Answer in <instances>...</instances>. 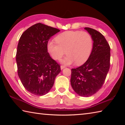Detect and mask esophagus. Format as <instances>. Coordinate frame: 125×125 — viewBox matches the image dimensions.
Masks as SVG:
<instances>
[{
	"label": "esophagus",
	"instance_id": "esophagus-1",
	"mask_svg": "<svg viewBox=\"0 0 125 125\" xmlns=\"http://www.w3.org/2000/svg\"><path fill=\"white\" fill-rule=\"evenodd\" d=\"M65 68V66H64V65H61V70L63 69H64Z\"/></svg>",
	"mask_w": 125,
	"mask_h": 125
}]
</instances>
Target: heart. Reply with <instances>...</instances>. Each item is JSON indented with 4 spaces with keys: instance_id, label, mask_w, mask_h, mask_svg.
Listing matches in <instances>:
<instances>
[{
    "instance_id": "obj_1",
    "label": "heart",
    "mask_w": 125,
    "mask_h": 125,
    "mask_svg": "<svg viewBox=\"0 0 125 125\" xmlns=\"http://www.w3.org/2000/svg\"><path fill=\"white\" fill-rule=\"evenodd\" d=\"M55 40L56 43L50 42L48 44V51L55 60H60L66 52L67 56L61 61L64 64L75 62L83 64L91 54L93 40L86 31H67L58 35Z\"/></svg>"
}]
</instances>
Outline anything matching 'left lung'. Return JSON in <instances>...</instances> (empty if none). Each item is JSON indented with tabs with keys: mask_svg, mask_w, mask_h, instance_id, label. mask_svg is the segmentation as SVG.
I'll return each instance as SVG.
<instances>
[{
	"mask_svg": "<svg viewBox=\"0 0 125 125\" xmlns=\"http://www.w3.org/2000/svg\"><path fill=\"white\" fill-rule=\"evenodd\" d=\"M91 35V54L84 64L71 69V85L81 97L91 96L99 91L104 83L110 65V47L102 34L89 27L84 28Z\"/></svg>",
	"mask_w": 125,
	"mask_h": 125,
	"instance_id": "left-lung-1",
	"label": "left lung"
}]
</instances>
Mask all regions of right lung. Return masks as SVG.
Here are the masks:
<instances>
[{
  "instance_id": "right-lung-1",
  "label": "right lung",
  "mask_w": 125,
  "mask_h": 125,
  "mask_svg": "<svg viewBox=\"0 0 125 125\" xmlns=\"http://www.w3.org/2000/svg\"><path fill=\"white\" fill-rule=\"evenodd\" d=\"M60 31L38 23L25 31L19 41L16 55L19 77L25 89L34 95L48 93L61 72L60 65L47 49L49 39Z\"/></svg>"
}]
</instances>
